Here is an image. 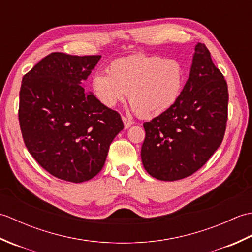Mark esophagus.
Masks as SVG:
<instances>
[{
  "label": "esophagus",
  "mask_w": 252,
  "mask_h": 252,
  "mask_svg": "<svg viewBox=\"0 0 252 252\" xmlns=\"http://www.w3.org/2000/svg\"><path fill=\"white\" fill-rule=\"evenodd\" d=\"M122 121H123V123H125L126 129H129V127L133 125V122L131 120H129V119H126V117H122Z\"/></svg>",
  "instance_id": "1"
}]
</instances>
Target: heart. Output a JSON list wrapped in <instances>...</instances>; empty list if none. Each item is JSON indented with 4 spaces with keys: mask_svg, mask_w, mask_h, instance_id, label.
Listing matches in <instances>:
<instances>
[{
    "mask_svg": "<svg viewBox=\"0 0 252 252\" xmlns=\"http://www.w3.org/2000/svg\"><path fill=\"white\" fill-rule=\"evenodd\" d=\"M185 81L182 63L173 58L134 55L117 60L108 74L96 72L92 90L101 105L112 108L127 98L142 118L162 115L178 101Z\"/></svg>",
    "mask_w": 252,
    "mask_h": 252,
    "instance_id": "b5f03b06",
    "label": "heart"
}]
</instances>
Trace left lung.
Returning <instances> with one entry per match:
<instances>
[{
  "mask_svg": "<svg viewBox=\"0 0 252 252\" xmlns=\"http://www.w3.org/2000/svg\"><path fill=\"white\" fill-rule=\"evenodd\" d=\"M228 92L205 44L197 43L189 79L169 110L144 123V168L160 181L195 173L220 147L226 129Z\"/></svg>",
  "mask_w": 252,
  "mask_h": 252,
  "instance_id": "obj_1",
  "label": "left lung"
}]
</instances>
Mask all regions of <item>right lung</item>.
<instances>
[{"label":"right lung","instance_id":"right-lung-1","mask_svg":"<svg viewBox=\"0 0 252 252\" xmlns=\"http://www.w3.org/2000/svg\"><path fill=\"white\" fill-rule=\"evenodd\" d=\"M100 57L52 53L23 78L18 117L25 145L57 179H93L123 129L120 115L83 88Z\"/></svg>","mask_w":252,"mask_h":252}]
</instances>
